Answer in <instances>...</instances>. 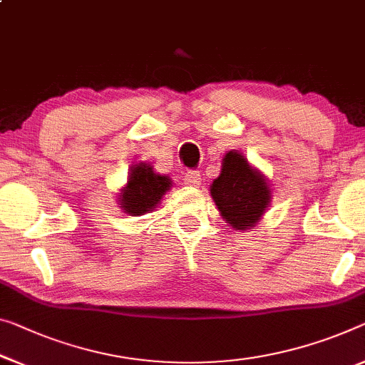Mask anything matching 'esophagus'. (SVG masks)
I'll return each instance as SVG.
<instances>
[{
    "label": "esophagus",
    "mask_w": 365,
    "mask_h": 365,
    "mask_svg": "<svg viewBox=\"0 0 365 365\" xmlns=\"http://www.w3.org/2000/svg\"><path fill=\"white\" fill-rule=\"evenodd\" d=\"M184 182L187 184V186H192V187H197L199 184L202 182V178H200V171H189L186 176H184Z\"/></svg>",
    "instance_id": "obj_1"
}]
</instances>
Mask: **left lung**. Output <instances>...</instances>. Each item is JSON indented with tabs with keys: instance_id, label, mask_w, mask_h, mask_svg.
Listing matches in <instances>:
<instances>
[{
	"instance_id": "1",
	"label": "left lung",
	"mask_w": 365,
	"mask_h": 365,
	"mask_svg": "<svg viewBox=\"0 0 365 365\" xmlns=\"http://www.w3.org/2000/svg\"><path fill=\"white\" fill-rule=\"evenodd\" d=\"M210 195L227 225L246 232L261 222L272 190L267 178L243 153L230 150L222 160L220 175L210 184Z\"/></svg>"
}]
</instances>
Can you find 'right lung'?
Wrapping results in <instances>:
<instances>
[{
  "label": "right lung",
  "mask_w": 365,
  "mask_h": 365,
  "mask_svg": "<svg viewBox=\"0 0 365 365\" xmlns=\"http://www.w3.org/2000/svg\"><path fill=\"white\" fill-rule=\"evenodd\" d=\"M171 187L170 176L155 173V168L147 161H138L132 165L125 186L119 189L115 202L124 214L140 217L153 212Z\"/></svg>",
  "instance_id": "obj_1"
}]
</instances>
